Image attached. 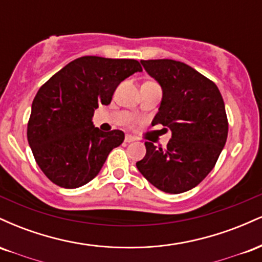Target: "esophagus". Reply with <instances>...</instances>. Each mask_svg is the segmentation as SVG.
<instances>
[{"label":"esophagus","mask_w":262,"mask_h":262,"mask_svg":"<svg viewBox=\"0 0 262 262\" xmlns=\"http://www.w3.org/2000/svg\"><path fill=\"white\" fill-rule=\"evenodd\" d=\"M135 140V138L134 137H132V135H125V138H124V141L125 143H133V141Z\"/></svg>","instance_id":"1"}]
</instances>
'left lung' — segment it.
<instances>
[{
  "label": "left lung",
  "mask_w": 262,
  "mask_h": 262,
  "mask_svg": "<svg viewBox=\"0 0 262 262\" xmlns=\"http://www.w3.org/2000/svg\"><path fill=\"white\" fill-rule=\"evenodd\" d=\"M161 85L162 101L151 124L170 129L166 148L145 141L137 162L148 181L166 193L196 187L214 167L228 137V118L217 85L193 68L171 59L141 60Z\"/></svg>",
  "instance_id": "left-lung-1"
}]
</instances>
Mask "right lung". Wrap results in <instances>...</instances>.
<instances>
[{
  "mask_svg": "<svg viewBox=\"0 0 262 262\" xmlns=\"http://www.w3.org/2000/svg\"><path fill=\"white\" fill-rule=\"evenodd\" d=\"M137 71L138 60L81 56L39 89L27 138L38 166L56 186L77 188L97 176L108 154L124 140L118 129L102 132L92 117L111 103L117 86Z\"/></svg>",
  "mask_w": 262,
  "mask_h": 262,
  "instance_id": "1",
  "label": "right lung"
}]
</instances>
